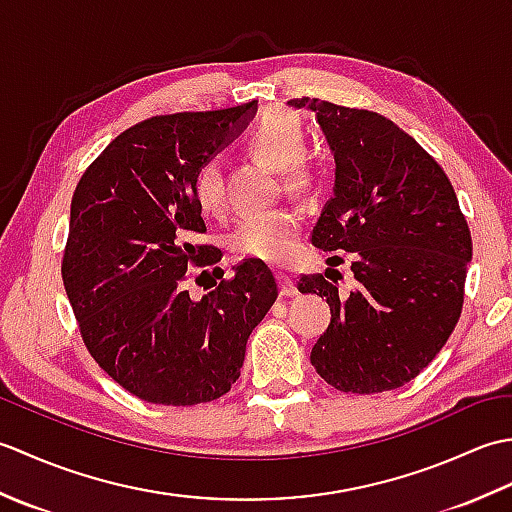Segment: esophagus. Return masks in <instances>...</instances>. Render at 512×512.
Instances as JSON below:
<instances>
[{"label":"esophagus","instance_id":"1","mask_svg":"<svg viewBox=\"0 0 512 512\" xmlns=\"http://www.w3.org/2000/svg\"><path fill=\"white\" fill-rule=\"evenodd\" d=\"M277 277H279V286H281V297H295L297 292H299L295 279H292L286 273H279Z\"/></svg>","mask_w":512,"mask_h":512}]
</instances>
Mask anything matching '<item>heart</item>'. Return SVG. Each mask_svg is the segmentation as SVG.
<instances>
[{"mask_svg":"<svg viewBox=\"0 0 512 512\" xmlns=\"http://www.w3.org/2000/svg\"><path fill=\"white\" fill-rule=\"evenodd\" d=\"M250 156L284 173L290 189H308L312 169L303 162L308 149L306 129L286 110L266 112L248 134ZM193 198L200 211L215 215L224 209V169L217 158H206L193 173ZM301 231V215L290 206L248 213L228 233V246L237 255L279 264L292 255Z\"/></svg>","mask_w":512,"mask_h":512,"instance_id":"b5f03b06","label":"heart"}]
</instances>
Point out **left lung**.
<instances>
[{"label":"left lung","instance_id":"1","mask_svg":"<svg viewBox=\"0 0 512 512\" xmlns=\"http://www.w3.org/2000/svg\"><path fill=\"white\" fill-rule=\"evenodd\" d=\"M288 105L317 114L336 162L312 244L350 253L356 279L347 295L323 275L299 279V292L325 297L332 312L310 361L345 394L398 389L436 358L460 319L469 224L447 173L389 118L306 96Z\"/></svg>","mask_w":512,"mask_h":512}]
</instances>
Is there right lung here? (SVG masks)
Returning a JSON list of instances; mask_svg holds the SVG:
<instances>
[{"label": "right lung", "instance_id": "obj_1", "mask_svg": "<svg viewBox=\"0 0 512 512\" xmlns=\"http://www.w3.org/2000/svg\"><path fill=\"white\" fill-rule=\"evenodd\" d=\"M257 112L154 116L116 136L85 169L70 206L63 286L83 343L118 385L154 405L191 407L224 396L244 365L246 341L277 299L262 259L195 299L189 266L202 273L220 250L193 198L200 162L242 132Z\"/></svg>", "mask_w": 512, "mask_h": 512}]
</instances>
